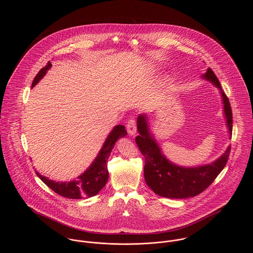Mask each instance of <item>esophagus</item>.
Listing matches in <instances>:
<instances>
[{"label":"esophagus","instance_id":"1","mask_svg":"<svg viewBox=\"0 0 253 253\" xmlns=\"http://www.w3.org/2000/svg\"><path fill=\"white\" fill-rule=\"evenodd\" d=\"M126 129H127V132L130 134V135H134L135 132H136V121L133 117H131L127 123H126Z\"/></svg>","mask_w":253,"mask_h":253}]
</instances>
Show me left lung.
I'll use <instances>...</instances> for the list:
<instances>
[{"instance_id":"obj_1","label":"left lung","mask_w":253,"mask_h":253,"mask_svg":"<svg viewBox=\"0 0 253 253\" xmlns=\"http://www.w3.org/2000/svg\"><path fill=\"white\" fill-rule=\"evenodd\" d=\"M203 78L214 84L221 91L224 113L229 128L230 137H232L233 115L229 99L221 88V84L214 72L209 68ZM137 130L135 142L141 154L144 156V177L146 184L154 193L159 196L169 199H187L195 197L204 192L218 176L226 166L231 146L215 162L196 168H183L169 162L161 152L153 135L149 131L147 117L138 116Z\"/></svg>"}]
</instances>
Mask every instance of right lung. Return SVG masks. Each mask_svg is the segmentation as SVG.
Here are the masks:
<instances>
[{"label": "right lung", "mask_w": 253, "mask_h": 253, "mask_svg": "<svg viewBox=\"0 0 253 253\" xmlns=\"http://www.w3.org/2000/svg\"><path fill=\"white\" fill-rule=\"evenodd\" d=\"M51 67V63L48 61L47 64L42 68L37 74L33 83L32 87L35 86L39 81L45 75L47 70ZM126 135V129L124 126L118 125L116 126L104 142V145L100 152L98 153L96 159L93 161L91 166L81 174L77 180L69 182H55L50 180L47 177L41 175L37 172L39 178L42 181L47 187H49L56 194L69 198V199H82V198H89L97 195L99 191L106 185L108 181L109 172L107 169V161L109 156L112 152L117 140L121 137Z\"/></svg>", "instance_id": "1"}]
</instances>
